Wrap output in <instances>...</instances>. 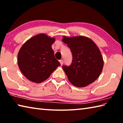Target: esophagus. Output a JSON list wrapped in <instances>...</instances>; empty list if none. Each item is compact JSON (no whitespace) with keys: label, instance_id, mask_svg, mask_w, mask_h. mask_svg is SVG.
<instances>
[{"label":"esophagus","instance_id":"obj_1","mask_svg":"<svg viewBox=\"0 0 123 123\" xmlns=\"http://www.w3.org/2000/svg\"><path fill=\"white\" fill-rule=\"evenodd\" d=\"M60 64H61V65H62L63 63V60H60Z\"/></svg>","mask_w":123,"mask_h":123}]
</instances>
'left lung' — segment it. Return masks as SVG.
I'll list each match as a JSON object with an SVG mask.
<instances>
[{
	"mask_svg": "<svg viewBox=\"0 0 123 123\" xmlns=\"http://www.w3.org/2000/svg\"><path fill=\"white\" fill-rule=\"evenodd\" d=\"M72 53L73 60L63 70L74 86L84 87L94 82L100 76L104 66L101 52L96 44L88 37L79 36L63 37Z\"/></svg>",
	"mask_w": 123,
	"mask_h": 123,
	"instance_id": "obj_1",
	"label": "left lung"
}]
</instances>
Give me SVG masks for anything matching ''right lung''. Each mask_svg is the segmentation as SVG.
<instances>
[{
    "label": "right lung",
    "instance_id": "obj_1",
    "mask_svg": "<svg viewBox=\"0 0 123 123\" xmlns=\"http://www.w3.org/2000/svg\"><path fill=\"white\" fill-rule=\"evenodd\" d=\"M54 37L40 34L26 41L18 54V65L23 74L33 82L41 83L61 65L51 45Z\"/></svg>",
    "mask_w": 123,
    "mask_h": 123
}]
</instances>
